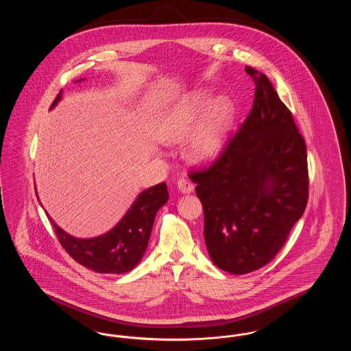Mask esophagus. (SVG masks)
<instances>
[{
    "label": "esophagus",
    "instance_id": "34e87169",
    "mask_svg": "<svg viewBox=\"0 0 351 351\" xmlns=\"http://www.w3.org/2000/svg\"><path fill=\"white\" fill-rule=\"evenodd\" d=\"M178 188H179V191H180L182 193H191V192H193L195 185L191 183L189 180L182 178V179H179V182H178Z\"/></svg>",
    "mask_w": 351,
    "mask_h": 351
}]
</instances>
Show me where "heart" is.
I'll return each instance as SVG.
<instances>
[{"instance_id":"heart-1","label":"heart","mask_w":351,"mask_h":351,"mask_svg":"<svg viewBox=\"0 0 351 351\" xmlns=\"http://www.w3.org/2000/svg\"><path fill=\"white\" fill-rule=\"evenodd\" d=\"M212 105V99L204 92H195L168 110L162 123L165 139L183 142L189 136L186 152L196 163H208L223 150L233 122V108L226 100Z\"/></svg>"}]
</instances>
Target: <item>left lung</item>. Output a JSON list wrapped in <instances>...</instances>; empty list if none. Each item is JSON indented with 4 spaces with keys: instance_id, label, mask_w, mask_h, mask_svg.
Instances as JSON below:
<instances>
[{
    "instance_id": "1",
    "label": "left lung",
    "mask_w": 351,
    "mask_h": 351,
    "mask_svg": "<svg viewBox=\"0 0 351 351\" xmlns=\"http://www.w3.org/2000/svg\"><path fill=\"white\" fill-rule=\"evenodd\" d=\"M250 114L213 165L189 173L204 208V238L218 268L243 275L269 263L308 202L306 146L267 76Z\"/></svg>"
}]
</instances>
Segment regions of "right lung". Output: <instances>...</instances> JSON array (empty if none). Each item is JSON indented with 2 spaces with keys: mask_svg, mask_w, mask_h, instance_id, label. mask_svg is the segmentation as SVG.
Here are the masks:
<instances>
[{
  "mask_svg": "<svg viewBox=\"0 0 351 351\" xmlns=\"http://www.w3.org/2000/svg\"><path fill=\"white\" fill-rule=\"evenodd\" d=\"M60 97L62 92L51 106H55ZM167 201V184L145 189L112 230L88 239L69 235L49 218L60 245L77 263L101 274H125L141 262L150 241L156 212Z\"/></svg>",
  "mask_w": 351,
  "mask_h": 351,
  "instance_id": "obj_1",
  "label": "right lung"
}]
</instances>
